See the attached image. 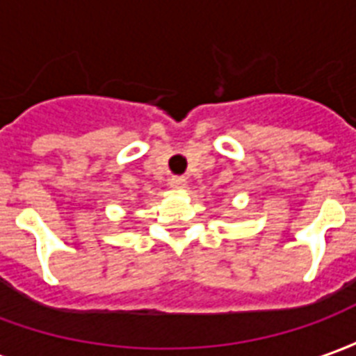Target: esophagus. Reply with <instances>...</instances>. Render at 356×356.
Segmentation results:
<instances>
[{"label": "esophagus", "mask_w": 356, "mask_h": 356, "mask_svg": "<svg viewBox=\"0 0 356 356\" xmlns=\"http://www.w3.org/2000/svg\"><path fill=\"white\" fill-rule=\"evenodd\" d=\"M170 186L171 188H175V191H183V188H186V179L185 177H171Z\"/></svg>", "instance_id": "1"}]
</instances>
